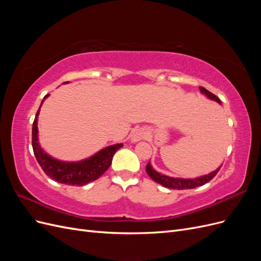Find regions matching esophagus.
Instances as JSON below:
<instances>
[{"instance_id": "esophagus-1", "label": "esophagus", "mask_w": 261, "mask_h": 261, "mask_svg": "<svg viewBox=\"0 0 261 261\" xmlns=\"http://www.w3.org/2000/svg\"><path fill=\"white\" fill-rule=\"evenodd\" d=\"M147 134L148 133H147V130L145 128H138L136 130H134L130 134V141H132L133 144H135V143H137V141L146 138Z\"/></svg>"}]
</instances>
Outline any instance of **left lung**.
Returning a JSON list of instances; mask_svg holds the SVG:
<instances>
[{
  "mask_svg": "<svg viewBox=\"0 0 261 261\" xmlns=\"http://www.w3.org/2000/svg\"><path fill=\"white\" fill-rule=\"evenodd\" d=\"M200 92L203 93L204 96H206L208 99L213 100L218 102L219 105H221V101L220 99L215 96V94L211 93L210 91H208L207 89H204L203 87H199ZM221 167H219L216 171H213L209 174L206 175H202L199 177H196V178H181V177H171L168 175H164L162 173L156 172L153 168L152 165L150 164V162H148L147 167H146V171L148 173V175L151 177L155 183H159L164 187H168V188H172V189H192V188H196L198 186H202L203 184L208 183L210 179H212L217 175V173L219 172Z\"/></svg>",
  "mask_w": 261,
  "mask_h": 261,
  "instance_id": "left-lung-1",
  "label": "left lung"
}]
</instances>
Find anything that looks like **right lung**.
Here are the masks:
<instances>
[{
    "label": "right lung",
    "mask_w": 261,
    "mask_h": 261,
    "mask_svg": "<svg viewBox=\"0 0 261 261\" xmlns=\"http://www.w3.org/2000/svg\"><path fill=\"white\" fill-rule=\"evenodd\" d=\"M48 97L49 94H46L43 98L33 124V149L38 163L46 175L61 184L83 186L98 179L110 168L114 153L123 147V144L108 146L87 159L76 162L61 161L51 156L41 148L38 139V116L43 101Z\"/></svg>",
    "instance_id": "add662e5"
}]
</instances>
